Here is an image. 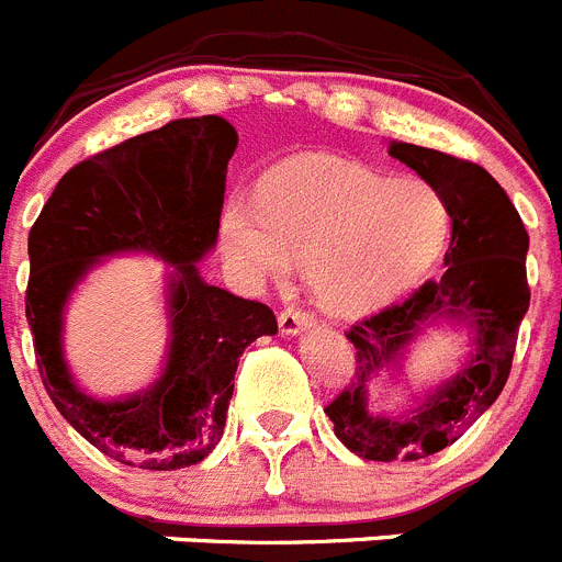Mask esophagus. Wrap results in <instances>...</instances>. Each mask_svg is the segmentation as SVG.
<instances>
[{"instance_id":"esophagus-1","label":"esophagus","mask_w":562,"mask_h":562,"mask_svg":"<svg viewBox=\"0 0 562 562\" xmlns=\"http://www.w3.org/2000/svg\"><path fill=\"white\" fill-rule=\"evenodd\" d=\"M315 326V317L308 315V312H303L301 306H286L281 315H278V328H281V334L284 337H295V334H301L303 328H312Z\"/></svg>"}]
</instances>
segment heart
Instances as JSON below:
<instances>
[{
	"label": "heart",
	"mask_w": 562,
	"mask_h": 562,
	"mask_svg": "<svg viewBox=\"0 0 562 562\" xmlns=\"http://www.w3.org/2000/svg\"><path fill=\"white\" fill-rule=\"evenodd\" d=\"M449 209L424 180H395L342 158H292L261 180V205L223 211L231 256L256 278L308 261L317 301L339 315L382 306L440 259Z\"/></svg>",
	"instance_id": "1"
}]
</instances>
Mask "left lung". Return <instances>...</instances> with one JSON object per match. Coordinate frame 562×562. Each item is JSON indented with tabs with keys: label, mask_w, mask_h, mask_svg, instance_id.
Wrapping results in <instances>:
<instances>
[{
	"label": "left lung",
	"mask_w": 562,
	"mask_h": 562,
	"mask_svg": "<svg viewBox=\"0 0 562 562\" xmlns=\"http://www.w3.org/2000/svg\"><path fill=\"white\" fill-rule=\"evenodd\" d=\"M390 156L415 169L446 200L451 217L446 270L351 326L357 382L326 406V415L353 454L409 462L460 440L507 384L518 326L529 308V234L507 192L480 164L404 142L390 144ZM437 319L472 328L474 353L461 373L404 416L370 411L367 393L374 375L390 363L400 367L405 345Z\"/></svg>",
	"instance_id": "obj_1"
}]
</instances>
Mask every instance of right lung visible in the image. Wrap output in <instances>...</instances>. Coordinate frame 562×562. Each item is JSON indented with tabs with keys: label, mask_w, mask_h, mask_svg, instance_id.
Instances as JSON below:
<instances>
[{
	"label": "right lung",
	"mask_w": 562,
	"mask_h": 562,
	"mask_svg": "<svg viewBox=\"0 0 562 562\" xmlns=\"http://www.w3.org/2000/svg\"><path fill=\"white\" fill-rule=\"evenodd\" d=\"M236 142L223 116L172 120L127 138L71 167L30 231L24 306L41 382L60 415L122 465L178 471L205 460L223 437L241 351L278 331L270 306L205 284L198 270L217 245ZM131 249L173 265L168 368L144 394L100 402L68 373L63 306L102 255Z\"/></svg>",
	"instance_id": "right-lung-1"
}]
</instances>
